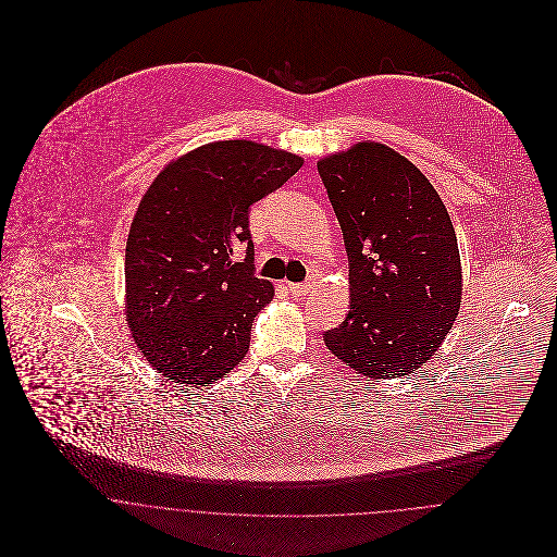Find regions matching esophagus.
<instances>
[{
    "mask_svg": "<svg viewBox=\"0 0 557 557\" xmlns=\"http://www.w3.org/2000/svg\"><path fill=\"white\" fill-rule=\"evenodd\" d=\"M287 289H289V294L294 298H302V296H307L311 292V285L309 283H289Z\"/></svg>",
    "mask_w": 557,
    "mask_h": 557,
    "instance_id": "34e87169",
    "label": "esophagus"
}]
</instances>
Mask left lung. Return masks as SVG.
Masks as SVG:
<instances>
[{
  "mask_svg": "<svg viewBox=\"0 0 557 557\" xmlns=\"http://www.w3.org/2000/svg\"><path fill=\"white\" fill-rule=\"evenodd\" d=\"M349 259V313L325 347L386 380L424 364L461 307V259L437 190L384 144H356L318 162Z\"/></svg>",
  "mask_w": 557,
  "mask_h": 557,
  "instance_id": "8db88e82",
  "label": "left lung"
}]
</instances>
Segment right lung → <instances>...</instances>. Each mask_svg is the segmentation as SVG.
<instances>
[{
	"mask_svg": "<svg viewBox=\"0 0 557 557\" xmlns=\"http://www.w3.org/2000/svg\"><path fill=\"white\" fill-rule=\"evenodd\" d=\"M300 166L255 141H214L166 164L144 195L126 242V321L164 377L197 388L246 356L252 319L274 296L255 274L250 206Z\"/></svg>",
	"mask_w": 557,
	"mask_h": 557,
	"instance_id": "1",
	"label": "right lung"
}]
</instances>
